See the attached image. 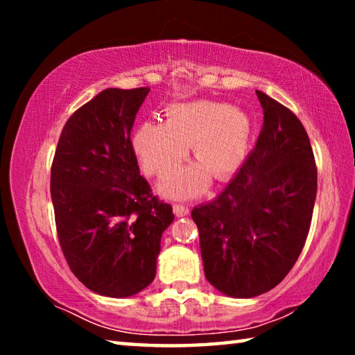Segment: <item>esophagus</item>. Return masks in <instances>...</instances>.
Returning a JSON list of instances; mask_svg holds the SVG:
<instances>
[{
  "label": "esophagus",
  "instance_id": "1",
  "mask_svg": "<svg viewBox=\"0 0 355 355\" xmlns=\"http://www.w3.org/2000/svg\"><path fill=\"white\" fill-rule=\"evenodd\" d=\"M188 213H189V208L186 205H173V214L178 216V218H184Z\"/></svg>",
  "mask_w": 355,
  "mask_h": 355
}]
</instances>
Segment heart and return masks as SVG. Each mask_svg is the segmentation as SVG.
<instances>
[{
  "mask_svg": "<svg viewBox=\"0 0 355 355\" xmlns=\"http://www.w3.org/2000/svg\"><path fill=\"white\" fill-rule=\"evenodd\" d=\"M250 135L248 112L219 101L196 100L167 106L163 125H139L133 148L146 172L161 175L183 163L191 146L197 164L167 173L159 183L164 196L184 199L202 192L209 175L219 182L230 178L248 156Z\"/></svg>",
  "mask_w": 355,
  "mask_h": 355,
  "instance_id": "heart-1",
  "label": "heart"
}]
</instances>
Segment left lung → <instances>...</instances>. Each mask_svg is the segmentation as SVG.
<instances>
[{
    "label": "left lung",
    "instance_id": "obj_1",
    "mask_svg": "<svg viewBox=\"0 0 355 355\" xmlns=\"http://www.w3.org/2000/svg\"><path fill=\"white\" fill-rule=\"evenodd\" d=\"M264 119L255 148L214 200L192 209L205 277L230 297H255L291 271L307 239L318 172L307 131L257 91Z\"/></svg>",
    "mask_w": 355,
    "mask_h": 355
}]
</instances>
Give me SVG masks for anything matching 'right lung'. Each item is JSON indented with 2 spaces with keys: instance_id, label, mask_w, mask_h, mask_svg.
I'll return each mask as SVG.
<instances>
[{
  "instance_id": "obj_1",
  "label": "right lung",
  "mask_w": 355,
  "mask_h": 355,
  "mask_svg": "<svg viewBox=\"0 0 355 355\" xmlns=\"http://www.w3.org/2000/svg\"><path fill=\"white\" fill-rule=\"evenodd\" d=\"M148 87L106 89L64 125L51 166L56 230L89 290L130 297L152 284L169 203L141 175L130 135Z\"/></svg>"
}]
</instances>
